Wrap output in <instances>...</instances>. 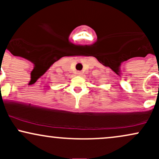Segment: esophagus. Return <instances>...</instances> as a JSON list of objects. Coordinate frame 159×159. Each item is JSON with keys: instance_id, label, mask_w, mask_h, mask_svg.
I'll return each mask as SVG.
<instances>
[{"instance_id": "1", "label": "esophagus", "mask_w": 159, "mask_h": 159, "mask_svg": "<svg viewBox=\"0 0 159 159\" xmlns=\"http://www.w3.org/2000/svg\"><path fill=\"white\" fill-rule=\"evenodd\" d=\"M81 72H79V71L76 72V75H81Z\"/></svg>"}]
</instances>
